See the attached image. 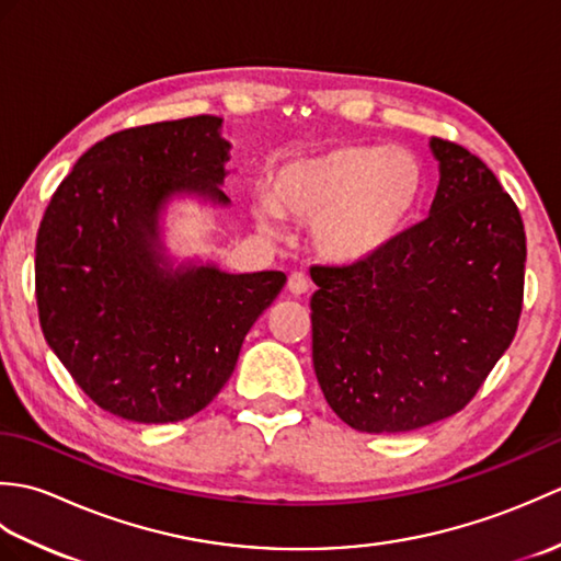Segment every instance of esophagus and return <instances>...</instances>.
I'll return each instance as SVG.
<instances>
[{
  "mask_svg": "<svg viewBox=\"0 0 561 561\" xmlns=\"http://www.w3.org/2000/svg\"><path fill=\"white\" fill-rule=\"evenodd\" d=\"M287 289L294 296H304V294H308V289H311V282H308V277H306L304 272H294L291 277H289Z\"/></svg>",
  "mask_w": 561,
  "mask_h": 561,
  "instance_id": "esophagus-1",
  "label": "esophagus"
}]
</instances>
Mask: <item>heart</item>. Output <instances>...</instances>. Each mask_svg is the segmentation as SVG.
<instances>
[{
    "instance_id": "b5f03b06",
    "label": "heart",
    "mask_w": 561,
    "mask_h": 561,
    "mask_svg": "<svg viewBox=\"0 0 561 561\" xmlns=\"http://www.w3.org/2000/svg\"><path fill=\"white\" fill-rule=\"evenodd\" d=\"M424 193V165L412 151L337 145L282 163L253 214L265 231H274L279 214L313 224L320 255L335 265H359L396 241L422 207Z\"/></svg>"
}]
</instances>
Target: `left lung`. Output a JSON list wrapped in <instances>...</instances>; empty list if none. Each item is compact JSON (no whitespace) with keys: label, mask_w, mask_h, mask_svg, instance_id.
<instances>
[{"label":"left lung","mask_w":561,"mask_h":561,"mask_svg":"<svg viewBox=\"0 0 561 561\" xmlns=\"http://www.w3.org/2000/svg\"><path fill=\"white\" fill-rule=\"evenodd\" d=\"M428 149V217L359 265L311 270L316 378L356 432H412L460 412L518 328V207L468 149L438 137Z\"/></svg>","instance_id":"8db88e82"}]
</instances>
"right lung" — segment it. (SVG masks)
<instances>
[{"mask_svg": "<svg viewBox=\"0 0 561 561\" xmlns=\"http://www.w3.org/2000/svg\"><path fill=\"white\" fill-rule=\"evenodd\" d=\"M224 121L123 129L59 183L35 238L43 335L77 386L127 422L169 424L205 410L287 274H231L178 262L163 243L173 199L229 207Z\"/></svg>", "mask_w": 561, "mask_h": 561, "instance_id": "obj_1", "label": "right lung"}]
</instances>
